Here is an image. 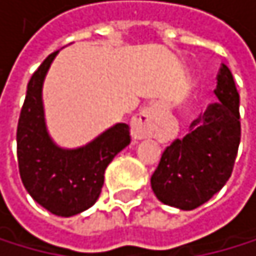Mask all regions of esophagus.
Wrapping results in <instances>:
<instances>
[{"mask_svg": "<svg viewBox=\"0 0 256 256\" xmlns=\"http://www.w3.org/2000/svg\"><path fill=\"white\" fill-rule=\"evenodd\" d=\"M160 117L161 106L152 104L144 108L131 122V134L136 140L156 138L160 134Z\"/></svg>", "mask_w": 256, "mask_h": 256, "instance_id": "obj_1", "label": "esophagus"}]
</instances>
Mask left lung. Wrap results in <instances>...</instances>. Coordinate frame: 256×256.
I'll use <instances>...</instances> for the list:
<instances>
[{
    "label": "left lung",
    "instance_id": "1",
    "mask_svg": "<svg viewBox=\"0 0 256 256\" xmlns=\"http://www.w3.org/2000/svg\"><path fill=\"white\" fill-rule=\"evenodd\" d=\"M218 103L190 124V131L174 140L152 175V189L164 205L196 210L228 182L241 140L240 94L224 66L218 74Z\"/></svg>",
    "mask_w": 256,
    "mask_h": 256
}]
</instances>
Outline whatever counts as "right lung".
<instances>
[{
    "instance_id": "1",
    "label": "right lung",
    "mask_w": 256,
    "mask_h": 256,
    "mask_svg": "<svg viewBox=\"0 0 256 256\" xmlns=\"http://www.w3.org/2000/svg\"><path fill=\"white\" fill-rule=\"evenodd\" d=\"M54 51L28 82L16 128V156L23 186L40 206L60 218L89 210L98 200L104 170L131 142L130 126L116 124L78 148H62L50 136L42 89Z\"/></svg>"
}]
</instances>
